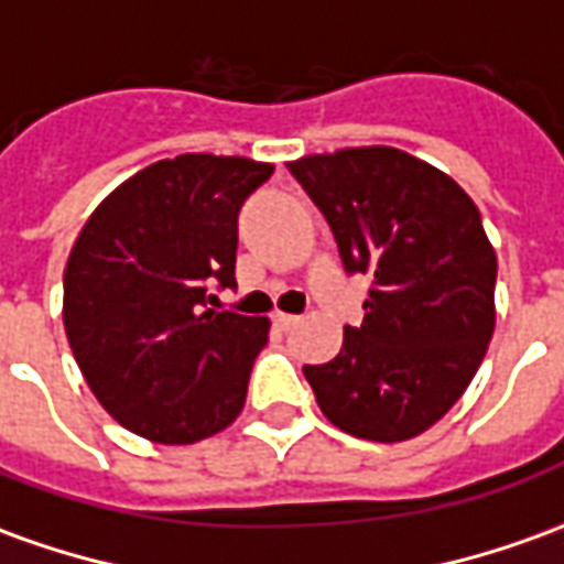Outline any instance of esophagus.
<instances>
[{
    "label": "esophagus",
    "mask_w": 564,
    "mask_h": 564,
    "mask_svg": "<svg viewBox=\"0 0 564 564\" xmlns=\"http://www.w3.org/2000/svg\"><path fill=\"white\" fill-rule=\"evenodd\" d=\"M299 323H302V317H293V314H274V326L281 332H293Z\"/></svg>",
    "instance_id": "34e87169"
}]
</instances>
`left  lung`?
<instances>
[{
	"label": "left lung",
	"mask_w": 564,
	"mask_h": 564,
	"mask_svg": "<svg viewBox=\"0 0 564 564\" xmlns=\"http://www.w3.org/2000/svg\"><path fill=\"white\" fill-rule=\"evenodd\" d=\"M323 210L347 274H371L366 317L341 354L305 366L319 411L380 444L447 414L496 329V250L471 196L395 148H347L290 162Z\"/></svg>",
	"instance_id": "8db88e82"
}]
</instances>
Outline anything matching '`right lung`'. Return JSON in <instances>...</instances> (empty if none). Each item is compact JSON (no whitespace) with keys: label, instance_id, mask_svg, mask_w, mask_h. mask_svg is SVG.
I'll return each mask as SVG.
<instances>
[{"label":"right lung","instance_id":"right-lung-1","mask_svg":"<svg viewBox=\"0 0 564 564\" xmlns=\"http://www.w3.org/2000/svg\"><path fill=\"white\" fill-rule=\"evenodd\" d=\"M274 172L184 153L117 186L84 223L63 274L80 375L117 423L153 444H196L241 414L269 319L205 307L235 283L238 210Z\"/></svg>","mask_w":564,"mask_h":564}]
</instances>
